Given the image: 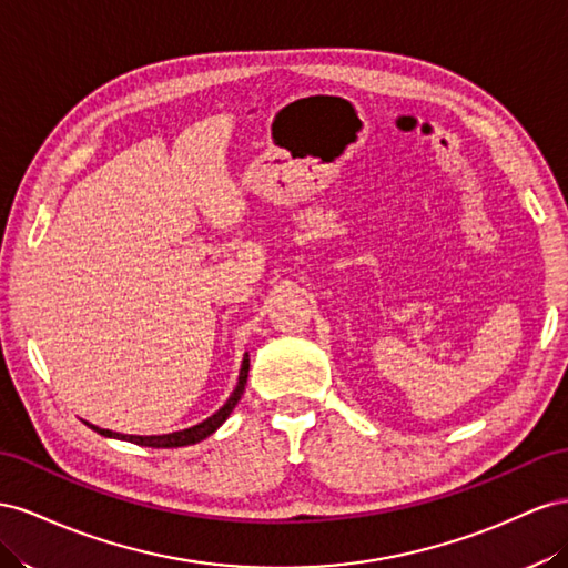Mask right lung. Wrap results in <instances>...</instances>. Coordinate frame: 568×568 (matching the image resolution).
<instances>
[{
	"label": "right lung",
	"mask_w": 568,
	"mask_h": 568,
	"mask_svg": "<svg viewBox=\"0 0 568 568\" xmlns=\"http://www.w3.org/2000/svg\"><path fill=\"white\" fill-rule=\"evenodd\" d=\"M247 374H250V354H245V359H242L240 378H237V385H235L233 395L229 397V402H225L214 416H209L206 420H202V424L185 428V430H175V433H166V435H123V433H113V430H106V428H100V426H92V424H88V420H85V424L92 430L104 435V437H116V440H128V443H135V445H142V447H185V445H194V443H200V440H204V437L212 435L216 428H221L223 420L231 416V412L235 409V404L240 402L242 393H245Z\"/></svg>",
	"instance_id": "1"
}]
</instances>
